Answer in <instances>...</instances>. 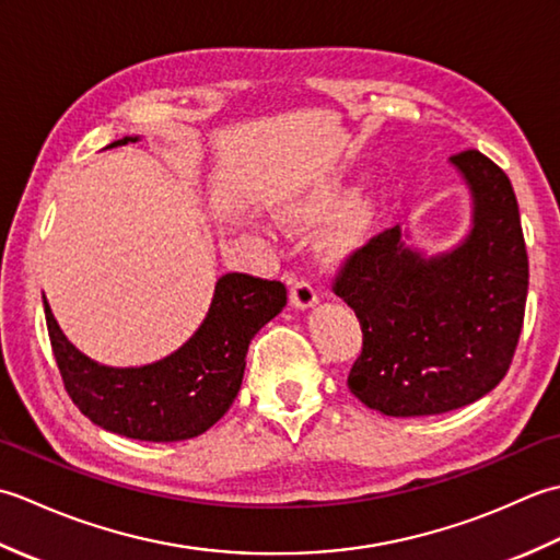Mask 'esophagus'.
Returning a JSON list of instances; mask_svg holds the SVG:
<instances>
[{
	"instance_id": "obj_1",
	"label": "esophagus",
	"mask_w": 560,
	"mask_h": 560,
	"mask_svg": "<svg viewBox=\"0 0 560 560\" xmlns=\"http://www.w3.org/2000/svg\"><path fill=\"white\" fill-rule=\"evenodd\" d=\"M289 299L295 307H301V311H305V307H313L317 303V293L315 289L311 287V281L305 279H291V291H289Z\"/></svg>"
}]
</instances>
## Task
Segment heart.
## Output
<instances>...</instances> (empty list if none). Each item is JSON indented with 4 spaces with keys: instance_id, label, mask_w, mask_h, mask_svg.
Wrapping results in <instances>:
<instances>
[{
    "instance_id": "1",
    "label": "heart",
    "mask_w": 560,
    "mask_h": 560,
    "mask_svg": "<svg viewBox=\"0 0 560 560\" xmlns=\"http://www.w3.org/2000/svg\"><path fill=\"white\" fill-rule=\"evenodd\" d=\"M337 212L340 217L325 237V255L341 259L363 247L375 231L380 205L373 195H355V187L343 180H325L311 192L287 201L279 209V219L291 231L303 233L335 219Z\"/></svg>"
}]
</instances>
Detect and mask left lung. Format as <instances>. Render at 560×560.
Segmentation results:
<instances>
[{
  "instance_id": "1",
  "label": "left lung",
  "mask_w": 560,
  "mask_h": 560,
  "mask_svg": "<svg viewBox=\"0 0 560 560\" xmlns=\"http://www.w3.org/2000/svg\"><path fill=\"white\" fill-rule=\"evenodd\" d=\"M450 163L471 192L469 235L423 257L395 225L351 253L331 283L363 331L349 389L385 416L445 413L489 395L525 323L529 261L515 189L477 149Z\"/></svg>"
}]
</instances>
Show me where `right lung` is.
I'll use <instances>...</instances> for the list:
<instances>
[{"label":"right lung","instance_id":"1","mask_svg":"<svg viewBox=\"0 0 560 560\" xmlns=\"http://www.w3.org/2000/svg\"><path fill=\"white\" fill-rule=\"evenodd\" d=\"M137 141L125 137L110 147ZM45 319L52 353L71 401L105 431L177 443L197 438L231 409L243 385L249 341L287 305V287L249 273L217 281L205 323L175 353L141 368H110L91 361L59 329L47 301Z\"/></svg>","mask_w":560,"mask_h":560}]
</instances>
